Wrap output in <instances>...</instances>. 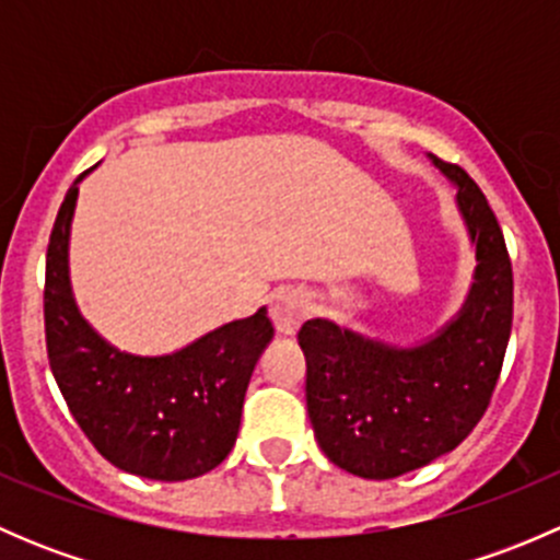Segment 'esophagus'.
Instances as JSON below:
<instances>
[{
	"mask_svg": "<svg viewBox=\"0 0 560 560\" xmlns=\"http://www.w3.org/2000/svg\"><path fill=\"white\" fill-rule=\"evenodd\" d=\"M268 303L270 319H273L276 330L284 332V336H292L306 319V298H303V292L292 290V287H279Z\"/></svg>",
	"mask_w": 560,
	"mask_h": 560,
	"instance_id": "1",
	"label": "esophagus"
}]
</instances>
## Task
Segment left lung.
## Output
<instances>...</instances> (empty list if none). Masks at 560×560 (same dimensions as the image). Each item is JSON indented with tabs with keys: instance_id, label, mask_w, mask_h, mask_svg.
<instances>
[{
	"instance_id": "1",
	"label": "left lung",
	"mask_w": 560,
	"mask_h": 560,
	"mask_svg": "<svg viewBox=\"0 0 560 560\" xmlns=\"http://www.w3.org/2000/svg\"><path fill=\"white\" fill-rule=\"evenodd\" d=\"M457 186V211L477 254L474 284L428 341L395 347L330 319L298 332L316 444L338 468L393 479L453 453L490 404L512 330V262L479 186L431 156Z\"/></svg>"
}]
</instances>
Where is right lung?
<instances>
[{"label":"right lung","instance_id":"1","mask_svg":"<svg viewBox=\"0 0 560 560\" xmlns=\"http://www.w3.org/2000/svg\"><path fill=\"white\" fill-rule=\"evenodd\" d=\"M92 171L78 175L50 230L43 298L50 371L105 460L160 482L195 479L235 447L248 380L273 325L259 308L156 358L107 343L78 312L67 265L78 184Z\"/></svg>","mask_w":560,"mask_h":560}]
</instances>
